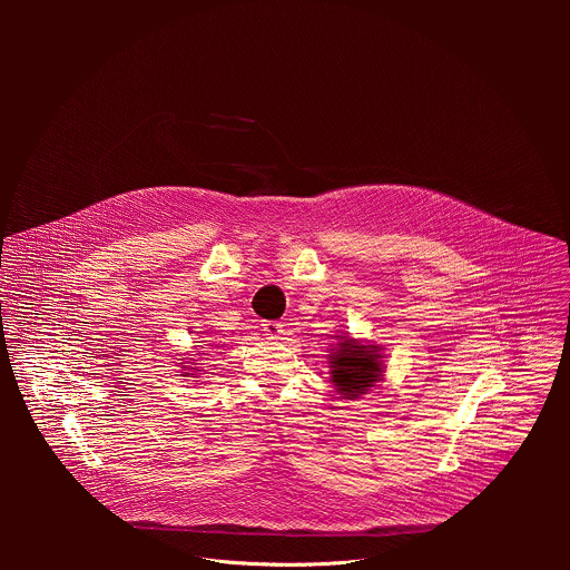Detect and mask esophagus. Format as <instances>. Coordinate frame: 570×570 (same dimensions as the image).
<instances>
[{"label": "esophagus", "instance_id": "34e87169", "mask_svg": "<svg viewBox=\"0 0 570 570\" xmlns=\"http://www.w3.org/2000/svg\"><path fill=\"white\" fill-rule=\"evenodd\" d=\"M261 326H263V331H265L267 337H274V340H276V337L283 335V325L276 323V321H265Z\"/></svg>", "mask_w": 570, "mask_h": 570}]
</instances>
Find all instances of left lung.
<instances>
[{
  "label": "left lung",
  "mask_w": 570,
  "mask_h": 570,
  "mask_svg": "<svg viewBox=\"0 0 570 570\" xmlns=\"http://www.w3.org/2000/svg\"><path fill=\"white\" fill-rule=\"evenodd\" d=\"M335 344L328 348V382L344 400L366 395L377 382L384 380L386 364L380 344L351 337V333L333 335Z\"/></svg>",
  "instance_id": "obj_1"
}]
</instances>
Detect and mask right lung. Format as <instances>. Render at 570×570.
Wrapping results in <instances>:
<instances>
[{"label":"right lung","mask_w":570,"mask_h":570,"mask_svg":"<svg viewBox=\"0 0 570 570\" xmlns=\"http://www.w3.org/2000/svg\"><path fill=\"white\" fill-rule=\"evenodd\" d=\"M197 362V360H195ZM195 362H188V366H181V368H186L188 373H184V377H190V375H195V373H199V366L195 368Z\"/></svg>","instance_id":"add662e5"}]
</instances>
